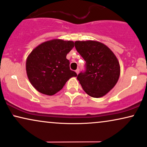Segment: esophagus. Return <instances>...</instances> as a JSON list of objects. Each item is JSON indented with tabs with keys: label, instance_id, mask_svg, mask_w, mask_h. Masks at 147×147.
<instances>
[{
	"label": "esophagus",
	"instance_id": "obj_1",
	"mask_svg": "<svg viewBox=\"0 0 147 147\" xmlns=\"http://www.w3.org/2000/svg\"><path fill=\"white\" fill-rule=\"evenodd\" d=\"M79 72H80V69H77L76 70V73L77 74H79Z\"/></svg>",
	"mask_w": 147,
	"mask_h": 147
}]
</instances>
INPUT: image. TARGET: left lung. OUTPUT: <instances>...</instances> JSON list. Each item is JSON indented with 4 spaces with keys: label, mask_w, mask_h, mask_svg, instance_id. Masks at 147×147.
<instances>
[{
    "label": "left lung",
    "mask_w": 147,
    "mask_h": 147,
    "mask_svg": "<svg viewBox=\"0 0 147 147\" xmlns=\"http://www.w3.org/2000/svg\"><path fill=\"white\" fill-rule=\"evenodd\" d=\"M75 47L86 61V70L77 77L83 90L94 98L105 96L119 80L120 65L117 57L108 47L98 41H76Z\"/></svg>",
    "instance_id": "left-lung-1"
}]
</instances>
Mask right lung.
<instances>
[{
	"instance_id": "right-lung-1",
	"label": "right lung",
	"mask_w": 147,
	"mask_h": 147,
	"mask_svg": "<svg viewBox=\"0 0 147 147\" xmlns=\"http://www.w3.org/2000/svg\"><path fill=\"white\" fill-rule=\"evenodd\" d=\"M71 40L53 39L36 47L26 60V68L31 84L42 94L52 95L61 90L68 80L77 74L66 59L74 48Z\"/></svg>"
}]
</instances>
